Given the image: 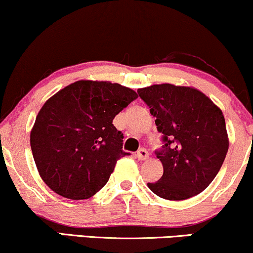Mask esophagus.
I'll return each instance as SVG.
<instances>
[{
	"label": "esophagus",
	"instance_id": "obj_1",
	"mask_svg": "<svg viewBox=\"0 0 253 253\" xmlns=\"http://www.w3.org/2000/svg\"><path fill=\"white\" fill-rule=\"evenodd\" d=\"M137 159L139 161H145V160H148V157H149V153H148L147 149H144V148H142V149H139L137 151Z\"/></svg>",
	"mask_w": 253,
	"mask_h": 253
}]
</instances>
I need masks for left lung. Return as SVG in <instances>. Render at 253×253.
I'll return each mask as SVG.
<instances>
[{"label": "left lung", "instance_id": "obj_1", "mask_svg": "<svg viewBox=\"0 0 253 253\" xmlns=\"http://www.w3.org/2000/svg\"><path fill=\"white\" fill-rule=\"evenodd\" d=\"M137 93L162 133L163 145L155 154L163 175L148 183L150 191L167 200H186L201 193L214 180L228 150L221 110L193 87L151 85Z\"/></svg>", "mask_w": 253, "mask_h": 253}]
</instances>
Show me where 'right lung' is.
I'll return each mask as SVG.
<instances>
[{
  "instance_id": "right-lung-1",
  "label": "right lung",
  "mask_w": 253,
  "mask_h": 253,
  "mask_svg": "<svg viewBox=\"0 0 253 253\" xmlns=\"http://www.w3.org/2000/svg\"><path fill=\"white\" fill-rule=\"evenodd\" d=\"M137 98L135 91L109 82L79 80L49 98L37 116L31 148L47 186L71 200L102 189L116 162L126 155L115 116Z\"/></svg>"
}]
</instances>
